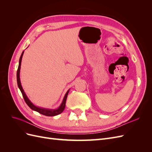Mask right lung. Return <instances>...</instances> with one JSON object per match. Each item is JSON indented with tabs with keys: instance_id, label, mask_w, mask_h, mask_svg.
<instances>
[{
	"instance_id": "add662e5",
	"label": "right lung",
	"mask_w": 152,
	"mask_h": 152,
	"mask_svg": "<svg viewBox=\"0 0 152 152\" xmlns=\"http://www.w3.org/2000/svg\"><path fill=\"white\" fill-rule=\"evenodd\" d=\"M23 53H24V51H23V53H21V56L20 58L19 65H18L16 77H17L18 86V87H19L20 90L21 92L22 95H23V98L25 101L26 103L31 110H34V111L37 112L39 113H40V114H42V115H45V116L53 117V116H56V115H59V114L61 113L64 110V109H65V108L66 100L67 96H68V94L69 93V91H70V89L67 91L65 96H64V98L62 101V103H61L60 106H59V107L56 109H49V108H42V107H37V106H35L34 104L32 103V102L28 99V98L27 97L26 94H25V91H24L23 89V87H22V86H21V81H20V78L21 64V60H22V58H23Z\"/></svg>"
}]
</instances>
